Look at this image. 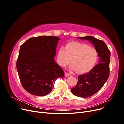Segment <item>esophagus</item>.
Listing matches in <instances>:
<instances>
[{
	"instance_id": "esophagus-1",
	"label": "esophagus",
	"mask_w": 124,
	"mask_h": 124,
	"mask_svg": "<svg viewBox=\"0 0 124 124\" xmlns=\"http://www.w3.org/2000/svg\"><path fill=\"white\" fill-rule=\"evenodd\" d=\"M70 76V74L69 73H67V72H65V76L66 77H68V76Z\"/></svg>"
}]
</instances>
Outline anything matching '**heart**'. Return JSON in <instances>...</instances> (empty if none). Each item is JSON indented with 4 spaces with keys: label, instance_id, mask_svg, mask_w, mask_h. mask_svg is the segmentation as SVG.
<instances>
[{
    "label": "heart",
    "instance_id": "heart-1",
    "mask_svg": "<svg viewBox=\"0 0 124 124\" xmlns=\"http://www.w3.org/2000/svg\"><path fill=\"white\" fill-rule=\"evenodd\" d=\"M98 58V53L95 48L88 45L78 42H70L64 48L61 47L57 55V61L59 66L65 67L70 61L71 70L83 73L92 70Z\"/></svg>",
    "mask_w": 124,
    "mask_h": 124
}]
</instances>
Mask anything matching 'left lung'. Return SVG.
Instances as JSON below:
<instances>
[{
    "instance_id": "left-lung-1",
    "label": "left lung",
    "mask_w": 124,
    "mask_h": 124,
    "mask_svg": "<svg viewBox=\"0 0 124 124\" xmlns=\"http://www.w3.org/2000/svg\"><path fill=\"white\" fill-rule=\"evenodd\" d=\"M90 41L98 53L99 62L88 73L78 76V82L74 87L71 88L75 96L87 98L94 95L103 87L108 80L110 74L111 53L103 41L92 36L78 37Z\"/></svg>"
}]
</instances>
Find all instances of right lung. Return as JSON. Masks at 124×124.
<instances>
[{
  "label": "right lung",
  "mask_w": 124,
  "mask_h": 124,
  "mask_svg": "<svg viewBox=\"0 0 124 124\" xmlns=\"http://www.w3.org/2000/svg\"><path fill=\"white\" fill-rule=\"evenodd\" d=\"M59 40L56 36L33 37L20 47L17 71L22 86L33 95L48 94L56 80L65 77L63 70L54 59Z\"/></svg>",
  "instance_id": "add662e5"
}]
</instances>
